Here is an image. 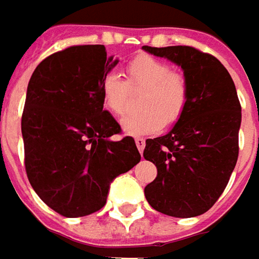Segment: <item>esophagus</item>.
Listing matches in <instances>:
<instances>
[{
    "label": "esophagus",
    "instance_id": "1",
    "mask_svg": "<svg viewBox=\"0 0 259 259\" xmlns=\"http://www.w3.org/2000/svg\"><path fill=\"white\" fill-rule=\"evenodd\" d=\"M135 145H137L138 151H140V153H143L145 148V140L144 138H135Z\"/></svg>",
    "mask_w": 259,
    "mask_h": 259
}]
</instances>
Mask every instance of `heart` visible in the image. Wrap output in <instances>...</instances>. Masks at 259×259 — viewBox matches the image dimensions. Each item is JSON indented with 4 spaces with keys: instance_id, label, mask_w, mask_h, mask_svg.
Masks as SVG:
<instances>
[{
    "instance_id": "heart-1",
    "label": "heart",
    "mask_w": 259,
    "mask_h": 259,
    "mask_svg": "<svg viewBox=\"0 0 259 259\" xmlns=\"http://www.w3.org/2000/svg\"><path fill=\"white\" fill-rule=\"evenodd\" d=\"M128 85L144 88L140 99L141 111L121 121L125 134L150 135L164 125H174L189 105L190 88L187 77L151 56H137L126 65ZM128 88L116 73H106L101 82V99L114 115H122L126 108Z\"/></svg>"
}]
</instances>
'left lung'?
<instances>
[{
  "label": "left lung",
  "instance_id": "8db88e82",
  "mask_svg": "<svg viewBox=\"0 0 259 259\" xmlns=\"http://www.w3.org/2000/svg\"><path fill=\"white\" fill-rule=\"evenodd\" d=\"M183 69L190 96L171 131L145 141L144 158L157 177L147 184V202L157 212L193 218L207 212L224 193L239 145L241 104L225 66L190 46L143 47Z\"/></svg>",
  "mask_w": 259,
  "mask_h": 259
}]
</instances>
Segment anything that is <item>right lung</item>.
Masks as SVG:
<instances>
[{"mask_svg": "<svg viewBox=\"0 0 259 259\" xmlns=\"http://www.w3.org/2000/svg\"><path fill=\"white\" fill-rule=\"evenodd\" d=\"M118 63L102 45L72 46L35 67L21 133L28 182L66 218L102 209L115 177L140 163L133 137L112 141L121 126L101 99V82Z\"/></svg>", "mask_w": 259, "mask_h": 259, "instance_id": "add662e5", "label": "right lung"}]
</instances>
